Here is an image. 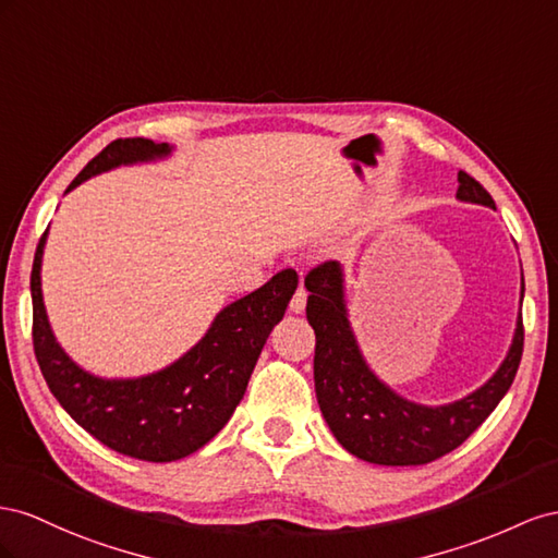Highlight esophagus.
<instances>
[{"mask_svg": "<svg viewBox=\"0 0 558 558\" xmlns=\"http://www.w3.org/2000/svg\"><path fill=\"white\" fill-rule=\"evenodd\" d=\"M306 290L304 288H299L296 292H294V296H292V301H290V311L292 313H304V308H306Z\"/></svg>", "mask_w": 558, "mask_h": 558, "instance_id": "1", "label": "esophagus"}]
</instances>
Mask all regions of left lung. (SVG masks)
<instances>
[{
  "label": "left lung",
  "mask_w": 558,
  "mask_h": 558,
  "mask_svg": "<svg viewBox=\"0 0 558 558\" xmlns=\"http://www.w3.org/2000/svg\"><path fill=\"white\" fill-rule=\"evenodd\" d=\"M456 198L496 210L488 191L468 172H458ZM306 290L311 292L306 317L315 331L317 404L341 447L367 463L409 468L447 456L490 416L517 376L523 353L521 313L505 360L484 386L447 404L407 400L369 367L362 353L348 315L343 266L327 262L313 268Z\"/></svg>",
  "instance_id": "1"
}]
</instances>
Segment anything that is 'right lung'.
<instances>
[{
  "mask_svg": "<svg viewBox=\"0 0 558 558\" xmlns=\"http://www.w3.org/2000/svg\"><path fill=\"white\" fill-rule=\"evenodd\" d=\"M174 151L168 142L117 140L76 174L65 194L95 174L156 163ZM49 229L32 264V341L53 397L74 423L111 451L147 463H172L205 447L229 423L247 390L268 333L296 292V270L284 268L259 290L221 308L208 331L168 367L133 378H105L76 364L56 339L44 306L41 262Z\"/></svg>",
  "mask_w": 558,
  "mask_h": 558,
  "instance_id": "obj_1",
  "label": "right lung"
}]
</instances>
